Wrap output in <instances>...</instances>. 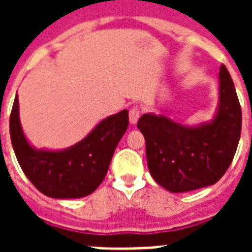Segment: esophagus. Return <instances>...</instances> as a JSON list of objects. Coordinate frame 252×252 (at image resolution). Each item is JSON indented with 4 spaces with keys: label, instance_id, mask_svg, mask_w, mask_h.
Here are the masks:
<instances>
[{
    "label": "esophagus",
    "instance_id": "34e87169",
    "mask_svg": "<svg viewBox=\"0 0 252 252\" xmlns=\"http://www.w3.org/2000/svg\"><path fill=\"white\" fill-rule=\"evenodd\" d=\"M140 115H141V111H140V108H138V107H132L129 111L130 124H136L138 120V118H140Z\"/></svg>",
    "mask_w": 252,
    "mask_h": 252
}]
</instances>
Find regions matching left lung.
I'll return each instance as SVG.
<instances>
[{
    "mask_svg": "<svg viewBox=\"0 0 252 252\" xmlns=\"http://www.w3.org/2000/svg\"><path fill=\"white\" fill-rule=\"evenodd\" d=\"M219 94L215 118L199 126H183L162 114L138 119L150 175L167 191L212 186L230 166L241 137L242 111L225 65L220 68Z\"/></svg>",
    "mask_w": 252,
    "mask_h": 252,
    "instance_id": "left-lung-1",
    "label": "left lung"
}]
</instances>
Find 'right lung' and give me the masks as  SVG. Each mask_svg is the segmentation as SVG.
<instances>
[{
  "label": "right lung",
  "mask_w": 252,
  "mask_h": 252,
  "mask_svg": "<svg viewBox=\"0 0 252 252\" xmlns=\"http://www.w3.org/2000/svg\"><path fill=\"white\" fill-rule=\"evenodd\" d=\"M128 124V111L123 110L103 119L76 145L63 150L36 149L23 133L15 95L10 137L25 175L41 193L53 199H78L93 193L103 182Z\"/></svg>",
  "instance_id": "add662e5"
}]
</instances>
